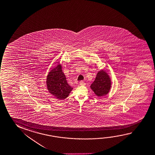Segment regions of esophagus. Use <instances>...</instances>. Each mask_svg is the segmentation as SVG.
Masks as SVG:
<instances>
[{
    "label": "esophagus",
    "mask_w": 155,
    "mask_h": 155,
    "mask_svg": "<svg viewBox=\"0 0 155 155\" xmlns=\"http://www.w3.org/2000/svg\"><path fill=\"white\" fill-rule=\"evenodd\" d=\"M79 84L81 85H85V82L83 81H81L79 82Z\"/></svg>",
    "instance_id": "1"
}]
</instances>
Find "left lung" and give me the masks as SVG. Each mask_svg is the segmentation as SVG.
Wrapping results in <instances>:
<instances>
[{"instance_id":"8db88e82","label":"left lung","mask_w":155,"mask_h":155,"mask_svg":"<svg viewBox=\"0 0 155 155\" xmlns=\"http://www.w3.org/2000/svg\"><path fill=\"white\" fill-rule=\"evenodd\" d=\"M90 87L97 96L106 95L109 92L111 87L109 77L103 70L99 71Z\"/></svg>"}]
</instances>
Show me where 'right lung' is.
<instances>
[{
	"label": "right lung",
	"instance_id": "add662e5",
	"mask_svg": "<svg viewBox=\"0 0 155 155\" xmlns=\"http://www.w3.org/2000/svg\"><path fill=\"white\" fill-rule=\"evenodd\" d=\"M46 84L49 92L58 99L66 98L73 89L68 83L61 65L52 69L49 72L47 77Z\"/></svg>",
	"mask_w": 155,
	"mask_h": 155
}]
</instances>
